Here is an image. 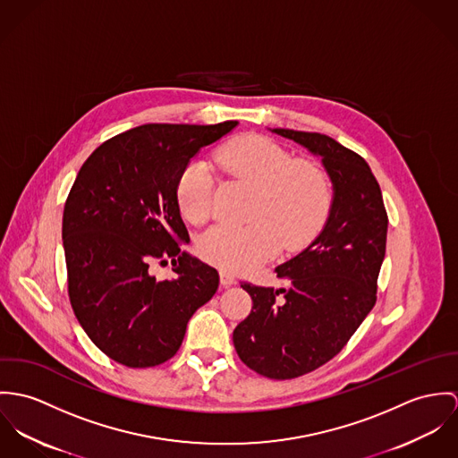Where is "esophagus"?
<instances>
[{
	"instance_id": "esophagus-1",
	"label": "esophagus",
	"mask_w": 458,
	"mask_h": 458,
	"mask_svg": "<svg viewBox=\"0 0 458 458\" xmlns=\"http://www.w3.org/2000/svg\"><path fill=\"white\" fill-rule=\"evenodd\" d=\"M219 279H221V286H225V288H228V286H232V284L237 283L235 277H233L232 274H228V272H221V274H219Z\"/></svg>"
}]
</instances>
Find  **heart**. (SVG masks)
I'll list each match as a JSON object with an SVG mask.
<instances>
[{
  "label": "heart",
  "mask_w": 458,
  "mask_h": 458,
  "mask_svg": "<svg viewBox=\"0 0 458 458\" xmlns=\"http://www.w3.org/2000/svg\"><path fill=\"white\" fill-rule=\"evenodd\" d=\"M214 161L232 177L254 188L246 226L216 225L199 239L205 261L225 272H250L284 251H297L323 228L332 182L327 170L310 159H295L277 142L246 135L221 146ZM214 177L204 161H190L177 182L181 214L195 225L212 212Z\"/></svg>",
  "instance_id": "1"
}]
</instances>
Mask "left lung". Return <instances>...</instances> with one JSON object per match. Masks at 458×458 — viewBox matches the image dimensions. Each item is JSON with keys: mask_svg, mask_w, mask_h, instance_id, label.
I'll use <instances>...</instances> for the list:
<instances>
[{"mask_svg": "<svg viewBox=\"0 0 458 458\" xmlns=\"http://www.w3.org/2000/svg\"><path fill=\"white\" fill-rule=\"evenodd\" d=\"M272 131L321 156L334 184L321 233L276 268L290 286L241 284L253 309L233 330L237 355L265 377L293 379L337 355L372 310L388 216L379 184L360 154L321 133Z\"/></svg>", "mask_w": 458, "mask_h": 458, "instance_id": "left-lung-1", "label": "left lung"}]
</instances>
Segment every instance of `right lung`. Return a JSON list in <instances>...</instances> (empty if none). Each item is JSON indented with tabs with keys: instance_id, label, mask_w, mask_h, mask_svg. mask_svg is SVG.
I'll return each instance as SVG.
<instances>
[{
	"instance_id": "1",
	"label": "right lung",
	"mask_w": 458,
	"mask_h": 458,
	"mask_svg": "<svg viewBox=\"0 0 458 458\" xmlns=\"http://www.w3.org/2000/svg\"><path fill=\"white\" fill-rule=\"evenodd\" d=\"M237 124H142L103 142L77 174L63 212L68 297L88 337L121 365L170 360L217 290V270L181 251L190 235L177 182ZM168 257L176 276L157 282L148 265Z\"/></svg>"
}]
</instances>
